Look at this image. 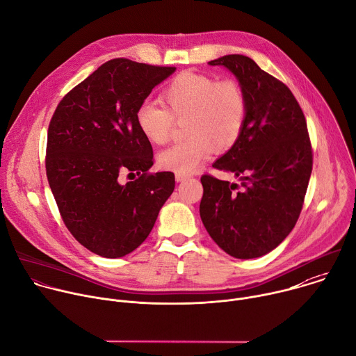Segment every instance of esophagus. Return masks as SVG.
I'll return each mask as SVG.
<instances>
[{"mask_svg": "<svg viewBox=\"0 0 356 356\" xmlns=\"http://www.w3.org/2000/svg\"><path fill=\"white\" fill-rule=\"evenodd\" d=\"M176 181H184V180H187L188 177H190V175H187V173H176Z\"/></svg>", "mask_w": 356, "mask_h": 356, "instance_id": "esophagus-1", "label": "esophagus"}]
</instances>
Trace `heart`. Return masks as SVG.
<instances>
[{"label": "heart", "instance_id": "1", "mask_svg": "<svg viewBox=\"0 0 356 356\" xmlns=\"http://www.w3.org/2000/svg\"><path fill=\"white\" fill-rule=\"evenodd\" d=\"M165 107L142 103L135 114L140 134L152 143H166L176 121L184 122V140L165 149L159 166L176 173H190L209 159L214 149L229 150L245 128L248 104L241 84L234 79L194 72L177 74L162 91Z\"/></svg>", "mask_w": 356, "mask_h": 356}]
</instances>
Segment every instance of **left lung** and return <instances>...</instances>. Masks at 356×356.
I'll list each match as a JSON object with an SVG mask.
<instances>
[{"instance_id": "1", "label": "left lung", "mask_w": 356, "mask_h": 356, "mask_svg": "<svg viewBox=\"0 0 356 356\" xmlns=\"http://www.w3.org/2000/svg\"><path fill=\"white\" fill-rule=\"evenodd\" d=\"M224 66L246 95V121L238 142L213 168L231 172L238 184L202 175L200 217L228 255L252 259L273 250L294 228L313 170V149L290 88L250 58L227 55Z\"/></svg>"}]
</instances>
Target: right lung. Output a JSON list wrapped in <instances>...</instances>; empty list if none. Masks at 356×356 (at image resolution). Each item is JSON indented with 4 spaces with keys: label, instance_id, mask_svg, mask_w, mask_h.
Here are the masks:
<instances>
[{
    "label": "right lung",
    "instance_id": "1",
    "mask_svg": "<svg viewBox=\"0 0 356 356\" xmlns=\"http://www.w3.org/2000/svg\"><path fill=\"white\" fill-rule=\"evenodd\" d=\"M175 70L108 60L62 98L50 120L44 158L50 190L70 234L99 257L135 250L175 190L172 172H147L154 150L135 120L152 88ZM127 171L138 179L121 185Z\"/></svg>",
    "mask_w": 356,
    "mask_h": 356
}]
</instances>
